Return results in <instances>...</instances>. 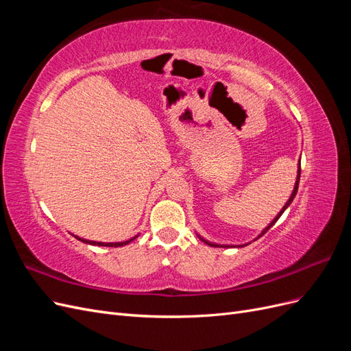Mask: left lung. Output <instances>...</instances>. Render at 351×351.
<instances>
[{"label": "left lung", "instance_id": "8db88e82", "mask_svg": "<svg viewBox=\"0 0 351 351\" xmlns=\"http://www.w3.org/2000/svg\"><path fill=\"white\" fill-rule=\"evenodd\" d=\"M300 173H302V169H300V159H299V167H297V177H295V183H294V189H293V192H291V195H290V197H289V200H287L285 202V205L282 206V209L278 212V214L277 215H275V218L269 222V224L267 226V227H265L262 231H261V234L256 237V239H254V240H258V239H261L263 234H265V232H267L274 224H275V222H277L278 219H280V217L284 214V210L287 209V208H289L290 205H291V202H293V199L295 197V195H297V190H299V182H300ZM196 236L202 240V241H204V243H206L208 244V246H212V247H244V246H247V244H250V243H246V244H239V246H231V244H218V243H212V241H209V240H206V239H204V237H202L200 234H197V232H196ZM253 240V241H254Z\"/></svg>", "mask_w": 351, "mask_h": 351}]
</instances>
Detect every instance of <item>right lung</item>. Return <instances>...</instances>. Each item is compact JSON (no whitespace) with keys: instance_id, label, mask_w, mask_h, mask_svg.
<instances>
[{"instance_id":"right-lung-1","label":"right lung","mask_w":351,"mask_h":351,"mask_svg":"<svg viewBox=\"0 0 351 351\" xmlns=\"http://www.w3.org/2000/svg\"><path fill=\"white\" fill-rule=\"evenodd\" d=\"M71 236H74V234H71ZM74 237H76V239H77V240H80V241H83V243H86V244H92V246H104V247H121V246H125V244L132 243L134 239L139 237V234L134 236V237H132V239H129V240H125V241H115V243L93 241V240H88V239H82V237H79V236H74Z\"/></svg>"}]
</instances>
